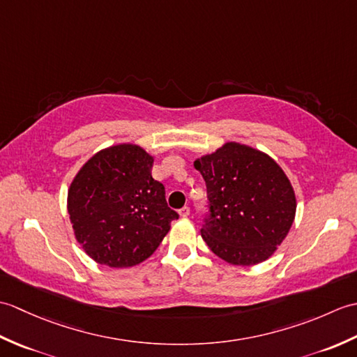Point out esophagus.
<instances>
[{
  "mask_svg": "<svg viewBox=\"0 0 357 357\" xmlns=\"http://www.w3.org/2000/svg\"><path fill=\"white\" fill-rule=\"evenodd\" d=\"M179 215L181 216H183V218H187V216H190V207H183V208H181L179 210Z\"/></svg>",
  "mask_w": 357,
  "mask_h": 357,
  "instance_id": "1",
  "label": "esophagus"
}]
</instances>
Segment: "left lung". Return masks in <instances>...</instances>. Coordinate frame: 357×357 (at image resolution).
<instances>
[{
  "mask_svg": "<svg viewBox=\"0 0 357 357\" xmlns=\"http://www.w3.org/2000/svg\"><path fill=\"white\" fill-rule=\"evenodd\" d=\"M195 167L207 185L208 213L201 234L208 248L233 265L268 259L296 213V196L282 169L238 142L196 159Z\"/></svg>",
  "mask_w": 357,
  "mask_h": 357,
  "instance_id": "obj_1",
  "label": "left lung"
}]
</instances>
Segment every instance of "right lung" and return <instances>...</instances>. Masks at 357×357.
Segmentation results:
<instances>
[{
  "instance_id": "1",
  "label": "right lung",
  "mask_w": 357,
  "mask_h": 357,
  "mask_svg": "<svg viewBox=\"0 0 357 357\" xmlns=\"http://www.w3.org/2000/svg\"><path fill=\"white\" fill-rule=\"evenodd\" d=\"M151 158L133 144L98 151L75 176L67 210L75 236L98 264L133 267L153 255L179 215L151 178Z\"/></svg>"
}]
</instances>
